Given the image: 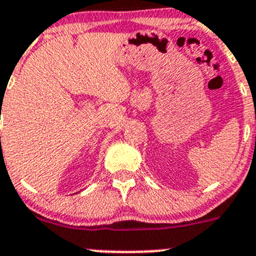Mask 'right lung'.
Segmentation results:
<instances>
[{
  "label": "right lung",
  "mask_w": 256,
  "mask_h": 256,
  "mask_svg": "<svg viewBox=\"0 0 256 256\" xmlns=\"http://www.w3.org/2000/svg\"><path fill=\"white\" fill-rule=\"evenodd\" d=\"M1 108H2V107H1ZM1 149H2V148H1Z\"/></svg>",
  "instance_id": "right-lung-1"
}]
</instances>
